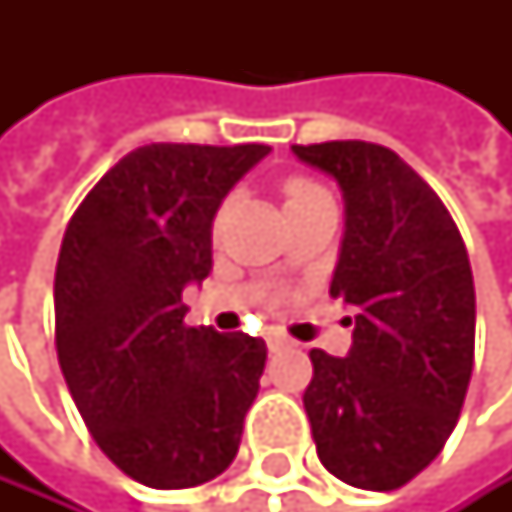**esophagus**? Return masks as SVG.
Instances as JSON below:
<instances>
[{"instance_id":"1","label":"esophagus","mask_w":512,"mask_h":512,"mask_svg":"<svg viewBox=\"0 0 512 512\" xmlns=\"http://www.w3.org/2000/svg\"><path fill=\"white\" fill-rule=\"evenodd\" d=\"M294 341L288 338V334H282V331H270L267 334V347L273 350V353H279V350H285V347H291Z\"/></svg>"}]
</instances>
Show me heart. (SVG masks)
I'll use <instances>...</instances> for the list:
<instances>
[{
    "label": "heart",
    "mask_w": 512,
    "mask_h": 512,
    "mask_svg": "<svg viewBox=\"0 0 512 512\" xmlns=\"http://www.w3.org/2000/svg\"><path fill=\"white\" fill-rule=\"evenodd\" d=\"M285 208L291 211V208H301V205H310V202H316V199H328V190L322 187V184H316V181H310V178H301V174H294V178H288L285 181Z\"/></svg>",
    "instance_id": "b5f03b06"
}]
</instances>
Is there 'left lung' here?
I'll list each match as a JSON object with an SVG mask.
<instances>
[{"label": "left lung", "mask_w": 512, "mask_h": 512, "mask_svg": "<svg viewBox=\"0 0 512 512\" xmlns=\"http://www.w3.org/2000/svg\"><path fill=\"white\" fill-rule=\"evenodd\" d=\"M291 150L344 190L331 298L356 310L344 359L310 350L304 408L316 455L347 485L393 491L439 455L464 408L476 347L467 245L433 187L393 150L368 141Z\"/></svg>", "instance_id": "left-lung-1"}]
</instances>
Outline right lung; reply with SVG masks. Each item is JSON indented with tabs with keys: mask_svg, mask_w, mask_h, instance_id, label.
<instances>
[{
	"mask_svg": "<svg viewBox=\"0 0 512 512\" xmlns=\"http://www.w3.org/2000/svg\"><path fill=\"white\" fill-rule=\"evenodd\" d=\"M267 144H147L91 187L54 270V347L104 455L150 488L221 476L261 387L267 344L184 322L211 270V221Z\"/></svg>",
	"mask_w": 512,
	"mask_h": 512,
	"instance_id": "obj_1",
	"label": "right lung"
}]
</instances>
